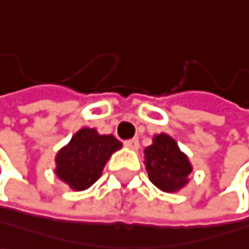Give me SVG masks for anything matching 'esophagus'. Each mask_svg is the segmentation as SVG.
<instances>
[{
    "label": "esophagus",
    "instance_id": "34e87169",
    "mask_svg": "<svg viewBox=\"0 0 249 249\" xmlns=\"http://www.w3.org/2000/svg\"><path fill=\"white\" fill-rule=\"evenodd\" d=\"M124 145H125L128 149H133V151H136V149H139V139H130V140H125L124 142Z\"/></svg>",
    "mask_w": 249,
    "mask_h": 249
}]
</instances>
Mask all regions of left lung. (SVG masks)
Segmentation results:
<instances>
[{
    "instance_id": "1",
    "label": "left lung",
    "mask_w": 249,
    "mask_h": 249,
    "mask_svg": "<svg viewBox=\"0 0 249 249\" xmlns=\"http://www.w3.org/2000/svg\"><path fill=\"white\" fill-rule=\"evenodd\" d=\"M145 166L151 182L166 193L179 191L187 185L193 170L188 157L179 149L170 136H154L152 145L145 149Z\"/></svg>"
}]
</instances>
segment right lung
<instances>
[{
	"label": "right lung",
	"mask_w": 249,
	"mask_h": 249,
	"mask_svg": "<svg viewBox=\"0 0 249 249\" xmlns=\"http://www.w3.org/2000/svg\"><path fill=\"white\" fill-rule=\"evenodd\" d=\"M122 148L112 134H98L95 128H82L56 154V176L76 191L89 188L101 176L110 155Z\"/></svg>",
	"instance_id": "add662e5"
}]
</instances>
